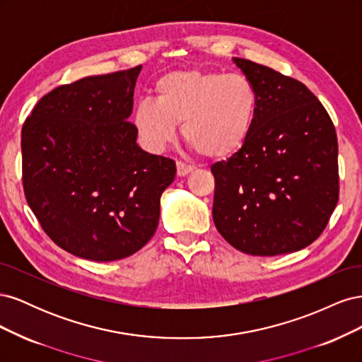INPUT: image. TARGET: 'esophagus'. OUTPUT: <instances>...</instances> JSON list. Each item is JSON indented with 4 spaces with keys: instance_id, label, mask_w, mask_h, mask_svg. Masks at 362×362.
Instances as JSON below:
<instances>
[{
    "instance_id": "34e87169",
    "label": "esophagus",
    "mask_w": 362,
    "mask_h": 362,
    "mask_svg": "<svg viewBox=\"0 0 362 362\" xmlns=\"http://www.w3.org/2000/svg\"><path fill=\"white\" fill-rule=\"evenodd\" d=\"M194 168L192 166V164H187L184 161H177V173L178 177H185V175H189Z\"/></svg>"
}]
</instances>
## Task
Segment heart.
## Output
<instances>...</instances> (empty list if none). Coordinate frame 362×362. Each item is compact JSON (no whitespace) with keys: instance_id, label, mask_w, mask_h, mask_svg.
I'll return each instance as SVG.
<instances>
[{"instance_id":"b5f03b06","label":"heart","mask_w":362,"mask_h":362,"mask_svg":"<svg viewBox=\"0 0 362 362\" xmlns=\"http://www.w3.org/2000/svg\"><path fill=\"white\" fill-rule=\"evenodd\" d=\"M156 103L144 100L133 122L144 144L160 151L181 134L208 158H226L249 139L258 112V92L247 76L199 69L163 75Z\"/></svg>"}]
</instances>
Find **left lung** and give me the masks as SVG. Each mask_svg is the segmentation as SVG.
<instances>
[{
  "label": "left lung",
  "instance_id": "obj_1",
  "mask_svg": "<svg viewBox=\"0 0 362 362\" xmlns=\"http://www.w3.org/2000/svg\"><path fill=\"white\" fill-rule=\"evenodd\" d=\"M258 92L246 144L211 166L213 221L247 255L300 250L323 233L338 194V141L315 95L291 76L233 59Z\"/></svg>",
  "mask_w": 362,
  "mask_h": 362
}]
</instances>
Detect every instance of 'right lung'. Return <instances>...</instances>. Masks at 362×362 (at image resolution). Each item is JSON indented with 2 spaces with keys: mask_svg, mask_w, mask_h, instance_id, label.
Instances as JSON below:
<instances>
[{
  "mask_svg": "<svg viewBox=\"0 0 362 362\" xmlns=\"http://www.w3.org/2000/svg\"><path fill=\"white\" fill-rule=\"evenodd\" d=\"M140 69L59 86L24 122L25 199L47 235L75 257L127 258L158 226L177 166L136 144L128 117Z\"/></svg>",
  "mask_w": 362,
  "mask_h": 362,
  "instance_id": "right-lung-1",
  "label": "right lung"
}]
</instances>
